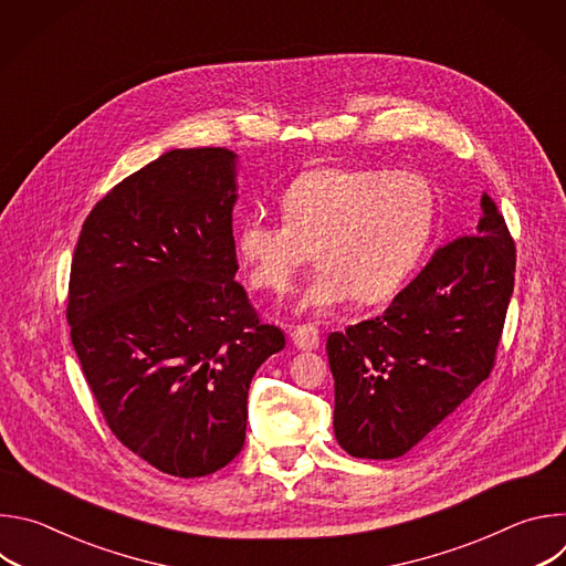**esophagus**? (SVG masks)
<instances>
[{"label":"esophagus","instance_id":"obj_1","mask_svg":"<svg viewBox=\"0 0 566 566\" xmlns=\"http://www.w3.org/2000/svg\"><path fill=\"white\" fill-rule=\"evenodd\" d=\"M293 345L297 349H304V352L317 349V345H319L317 327L315 325H300V327H295L293 329Z\"/></svg>","mask_w":566,"mask_h":566}]
</instances>
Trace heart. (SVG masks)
Listing matches in <instances>:
<instances>
[{"instance_id": "obj_1", "label": "heart", "mask_w": 566, "mask_h": 566, "mask_svg": "<svg viewBox=\"0 0 566 566\" xmlns=\"http://www.w3.org/2000/svg\"><path fill=\"white\" fill-rule=\"evenodd\" d=\"M282 221L251 214L234 251L253 289L289 293L313 249L319 271L300 306L325 308L391 295L423 255L434 219L432 184L415 170L322 166L295 177L280 197Z\"/></svg>"}]
</instances>
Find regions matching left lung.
<instances>
[{"instance_id": "1", "label": "left lung", "mask_w": 566, "mask_h": 566, "mask_svg": "<svg viewBox=\"0 0 566 566\" xmlns=\"http://www.w3.org/2000/svg\"><path fill=\"white\" fill-rule=\"evenodd\" d=\"M513 284L515 241L483 192L472 234L441 247L380 315L327 338L340 448L396 459L441 426L491 376Z\"/></svg>"}]
</instances>
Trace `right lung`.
Listing matches in <instances>:
<instances>
[{
    "instance_id": "right-lung-1",
    "label": "right lung",
    "mask_w": 566,
    "mask_h": 566,
    "mask_svg": "<svg viewBox=\"0 0 566 566\" xmlns=\"http://www.w3.org/2000/svg\"><path fill=\"white\" fill-rule=\"evenodd\" d=\"M234 190L232 151H166L94 206L71 260V343L105 423L186 479L244 448L251 380L284 349L234 282Z\"/></svg>"
}]
</instances>
